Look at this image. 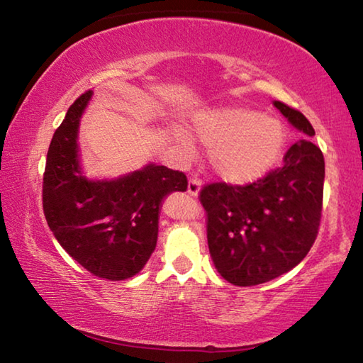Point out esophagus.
Returning a JSON list of instances; mask_svg holds the SVG:
<instances>
[{"label": "esophagus", "instance_id": "34e87169", "mask_svg": "<svg viewBox=\"0 0 363 363\" xmlns=\"http://www.w3.org/2000/svg\"><path fill=\"white\" fill-rule=\"evenodd\" d=\"M201 190V181L200 179H190L187 184V192L192 196H199Z\"/></svg>", "mask_w": 363, "mask_h": 363}]
</instances>
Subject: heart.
Listing matches in <instances>:
<instances>
[{"instance_id":"obj_1","label":"heart","mask_w":363,"mask_h":363,"mask_svg":"<svg viewBox=\"0 0 363 363\" xmlns=\"http://www.w3.org/2000/svg\"><path fill=\"white\" fill-rule=\"evenodd\" d=\"M192 131L211 149L214 173L232 186H248L262 179L279 162L286 138L279 118L245 106L196 110ZM182 140L187 143L186 136Z\"/></svg>"}]
</instances>
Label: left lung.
Here are the masks:
<instances>
[{
	"label": "left lung",
	"mask_w": 363,
	"mask_h": 363,
	"mask_svg": "<svg viewBox=\"0 0 363 363\" xmlns=\"http://www.w3.org/2000/svg\"><path fill=\"white\" fill-rule=\"evenodd\" d=\"M274 107L303 136L284 167L250 186L210 184L200 192L208 213V248L229 284L259 285L296 267L320 225L325 162L306 116L279 101Z\"/></svg>",
	"instance_id": "8db88e82"
}]
</instances>
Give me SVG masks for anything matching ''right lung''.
I'll return each instance as SVG.
<instances>
[{"label": "right lung", "mask_w": 363, "mask_h": 363, "mask_svg": "<svg viewBox=\"0 0 363 363\" xmlns=\"http://www.w3.org/2000/svg\"><path fill=\"white\" fill-rule=\"evenodd\" d=\"M93 94L89 89L79 96L54 133L43 210L56 240L78 264L101 279L125 280L150 259L163 201L169 194L186 192L187 177L155 163L108 179L86 177L78 136Z\"/></svg>", "instance_id": "add662e5"}]
</instances>
